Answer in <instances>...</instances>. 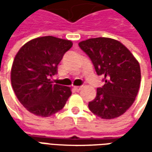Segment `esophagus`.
I'll return each instance as SVG.
<instances>
[{"instance_id":"obj_1","label":"esophagus","mask_w":152,"mask_h":152,"mask_svg":"<svg viewBox=\"0 0 152 152\" xmlns=\"http://www.w3.org/2000/svg\"><path fill=\"white\" fill-rule=\"evenodd\" d=\"M73 88H74V90H75V91H78V92L82 90V87H81V86H74Z\"/></svg>"}]
</instances>
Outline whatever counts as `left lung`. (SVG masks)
Returning <instances> with one entry per match:
<instances>
[{
    "instance_id": "1",
    "label": "left lung",
    "mask_w": 152,
    "mask_h": 152,
    "mask_svg": "<svg viewBox=\"0 0 152 152\" xmlns=\"http://www.w3.org/2000/svg\"><path fill=\"white\" fill-rule=\"evenodd\" d=\"M94 64L105 85L97 89L89 108L103 119H113L126 113L135 101L141 73L137 59L124 45L111 38L88 39L79 43Z\"/></svg>"
}]
</instances>
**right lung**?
Wrapping results in <instances>:
<instances>
[{
    "label": "right lung",
    "mask_w": 152,
    "mask_h": 152,
    "mask_svg": "<svg viewBox=\"0 0 152 152\" xmlns=\"http://www.w3.org/2000/svg\"><path fill=\"white\" fill-rule=\"evenodd\" d=\"M73 45L54 36L33 39L21 47L11 69L15 95L27 110L39 117H50L64 107L72 95L70 87L54 85L50 79L57 65Z\"/></svg>",
    "instance_id": "obj_1"
}]
</instances>
